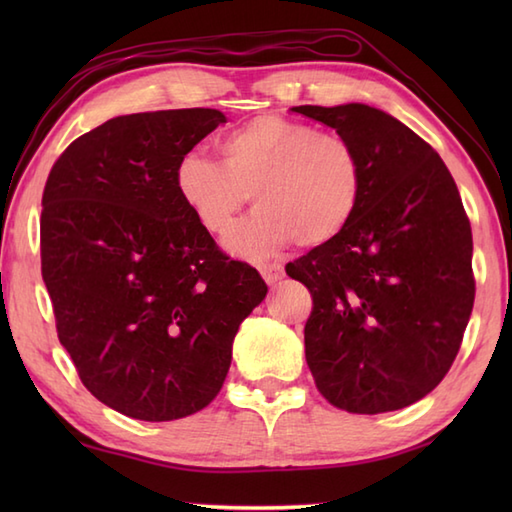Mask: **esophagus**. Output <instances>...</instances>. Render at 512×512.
<instances>
[{
	"label": "esophagus",
	"instance_id": "obj_1",
	"mask_svg": "<svg viewBox=\"0 0 512 512\" xmlns=\"http://www.w3.org/2000/svg\"><path fill=\"white\" fill-rule=\"evenodd\" d=\"M259 273L266 279V284H277V281L284 277V266L281 264H262L259 266Z\"/></svg>",
	"mask_w": 512,
	"mask_h": 512
}]
</instances>
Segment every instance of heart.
Here are the masks:
<instances>
[{"instance_id":"obj_1","label":"heart","mask_w":512,"mask_h":512,"mask_svg":"<svg viewBox=\"0 0 512 512\" xmlns=\"http://www.w3.org/2000/svg\"><path fill=\"white\" fill-rule=\"evenodd\" d=\"M222 162L187 154L176 191L206 233L224 237L253 195L257 211L228 237V250L266 259L299 242L323 246L358 211L363 162L350 140L312 125L266 114L220 140Z\"/></svg>"}]
</instances>
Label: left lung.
<instances>
[{
	"label": "left lung",
	"mask_w": 512,
	"mask_h": 512,
	"mask_svg": "<svg viewBox=\"0 0 512 512\" xmlns=\"http://www.w3.org/2000/svg\"><path fill=\"white\" fill-rule=\"evenodd\" d=\"M363 162L354 220L286 266L308 286L306 361L323 398L350 413L409 407L458 356L475 299L473 237L458 187L429 143L365 103L299 105Z\"/></svg>",
	"instance_id": "obj_1"
}]
</instances>
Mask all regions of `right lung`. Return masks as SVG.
I'll return each instance as SVG.
<instances>
[{
    "label": "right lung",
    "mask_w": 512,
    "mask_h": 512,
    "mask_svg": "<svg viewBox=\"0 0 512 512\" xmlns=\"http://www.w3.org/2000/svg\"><path fill=\"white\" fill-rule=\"evenodd\" d=\"M220 110L116 116L63 151L43 189L41 275L61 345L94 398L167 422L222 389L233 339L264 301L184 206L176 167Z\"/></svg>",
    "instance_id": "add662e5"
}]
</instances>
